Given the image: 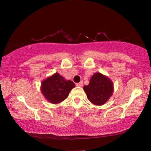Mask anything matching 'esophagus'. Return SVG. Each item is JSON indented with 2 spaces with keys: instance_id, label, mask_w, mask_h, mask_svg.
Returning a JSON list of instances; mask_svg holds the SVG:
<instances>
[{
  "instance_id": "esophagus-1",
  "label": "esophagus",
  "mask_w": 151,
  "mask_h": 151,
  "mask_svg": "<svg viewBox=\"0 0 151 151\" xmlns=\"http://www.w3.org/2000/svg\"><path fill=\"white\" fill-rule=\"evenodd\" d=\"M82 85H83V82L82 81L78 82V83H76V86H82Z\"/></svg>"
}]
</instances>
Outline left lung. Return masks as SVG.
<instances>
[{
    "label": "left lung",
    "mask_w": 151,
    "mask_h": 151,
    "mask_svg": "<svg viewBox=\"0 0 151 151\" xmlns=\"http://www.w3.org/2000/svg\"><path fill=\"white\" fill-rule=\"evenodd\" d=\"M83 88L88 100L96 105L106 103L113 92V82L100 73H95L91 78L89 84L84 86Z\"/></svg>",
    "instance_id": "1"
}]
</instances>
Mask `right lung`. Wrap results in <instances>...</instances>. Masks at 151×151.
Masks as SVG:
<instances>
[{
    "label": "right lung",
    "instance_id": "right-lung-1",
    "mask_svg": "<svg viewBox=\"0 0 151 151\" xmlns=\"http://www.w3.org/2000/svg\"><path fill=\"white\" fill-rule=\"evenodd\" d=\"M75 86L71 80H66L59 73H55L42 82L41 91L51 103L58 104L67 98Z\"/></svg>",
    "mask_w": 151,
    "mask_h": 151
}]
</instances>
